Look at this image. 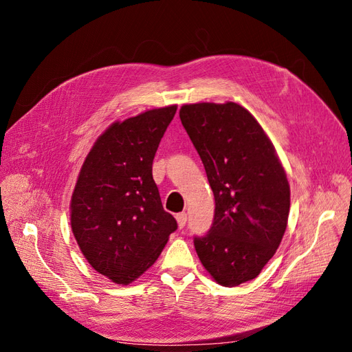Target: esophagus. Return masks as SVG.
Here are the masks:
<instances>
[{
  "label": "esophagus",
  "instance_id": "obj_1",
  "mask_svg": "<svg viewBox=\"0 0 352 352\" xmlns=\"http://www.w3.org/2000/svg\"><path fill=\"white\" fill-rule=\"evenodd\" d=\"M176 220H177V226L180 229H184L185 225H186V214H185V212H179V214L176 216Z\"/></svg>",
  "mask_w": 352,
  "mask_h": 352
}]
</instances>
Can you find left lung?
Wrapping results in <instances>:
<instances>
[{
  "mask_svg": "<svg viewBox=\"0 0 352 352\" xmlns=\"http://www.w3.org/2000/svg\"><path fill=\"white\" fill-rule=\"evenodd\" d=\"M180 120L204 164L216 201L198 257L221 286L255 279L279 248L291 189L269 136L236 102L185 104Z\"/></svg>",
  "mask_w": 352,
  "mask_h": 352,
  "instance_id": "1",
  "label": "left lung"
}]
</instances>
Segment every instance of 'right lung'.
Masks as SVG:
<instances>
[{"instance_id":"add662e5","label":"right lung","mask_w":352,"mask_h":352,"mask_svg":"<svg viewBox=\"0 0 352 352\" xmlns=\"http://www.w3.org/2000/svg\"><path fill=\"white\" fill-rule=\"evenodd\" d=\"M176 105L113 123L87 155L70 201L72 232L83 257L127 285L162 254L177 223L164 211L153 160Z\"/></svg>"}]
</instances>
